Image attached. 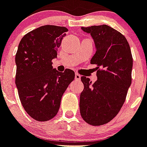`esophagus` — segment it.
Returning a JSON list of instances; mask_svg holds the SVG:
<instances>
[{
  "instance_id": "esophagus-1",
  "label": "esophagus",
  "mask_w": 147,
  "mask_h": 147,
  "mask_svg": "<svg viewBox=\"0 0 147 147\" xmlns=\"http://www.w3.org/2000/svg\"><path fill=\"white\" fill-rule=\"evenodd\" d=\"M75 79L77 80V81H79V80L81 79V76H80V75H78V73H76V75H75Z\"/></svg>"
}]
</instances>
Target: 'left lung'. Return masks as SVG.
<instances>
[{"mask_svg": "<svg viewBox=\"0 0 147 147\" xmlns=\"http://www.w3.org/2000/svg\"><path fill=\"white\" fill-rule=\"evenodd\" d=\"M90 33L96 46L90 60L96 65L94 84L82 76L84 90L80 95V113L89 125L99 126L114 119L123 106L131 84L133 58L123 34L107 25L82 27Z\"/></svg>", "mask_w": 147, "mask_h": 147, "instance_id": "8db88e82", "label": "left lung"}]
</instances>
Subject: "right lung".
Listing matches in <instances>:
<instances>
[{"mask_svg":"<svg viewBox=\"0 0 147 147\" xmlns=\"http://www.w3.org/2000/svg\"><path fill=\"white\" fill-rule=\"evenodd\" d=\"M66 32L62 26H40L25 34L18 47L15 82L24 109L36 121L57 115L63 94L75 78L72 70L59 72L52 66Z\"/></svg>","mask_w":147,"mask_h":147,"instance_id":"add662e5","label":"right lung"}]
</instances>
